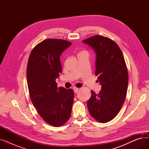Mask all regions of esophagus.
I'll return each instance as SVG.
<instances>
[{
  "label": "esophagus",
  "mask_w": 149,
  "mask_h": 149,
  "mask_svg": "<svg viewBox=\"0 0 149 149\" xmlns=\"http://www.w3.org/2000/svg\"><path fill=\"white\" fill-rule=\"evenodd\" d=\"M73 90H74V92H75V93H77L78 92H79V88H76V87H74V88H73Z\"/></svg>",
  "instance_id": "obj_1"
}]
</instances>
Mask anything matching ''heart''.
I'll use <instances>...</instances> for the list:
<instances>
[{
	"mask_svg": "<svg viewBox=\"0 0 149 149\" xmlns=\"http://www.w3.org/2000/svg\"><path fill=\"white\" fill-rule=\"evenodd\" d=\"M83 52V53H87L86 52H85V51H84V52Z\"/></svg>",
	"mask_w": 149,
	"mask_h": 149,
	"instance_id": "heart-1",
	"label": "heart"
}]
</instances>
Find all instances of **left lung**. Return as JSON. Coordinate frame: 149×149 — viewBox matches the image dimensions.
<instances>
[{"label":"left lung","instance_id":"1","mask_svg":"<svg viewBox=\"0 0 149 149\" xmlns=\"http://www.w3.org/2000/svg\"><path fill=\"white\" fill-rule=\"evenodd\" d=\"M82 42L95 52V74L101 85L98 94L91 91L88 108L93 118L105 123L118 113L126 99L129 80L126 62L119 46L110 38L96 35Z\"/></svg>","mask_w":149,"mask_h":149}]
</instances>
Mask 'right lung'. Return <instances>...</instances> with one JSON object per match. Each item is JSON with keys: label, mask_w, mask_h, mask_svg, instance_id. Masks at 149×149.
<instances>
[{"label": "right lung", "mask_w": 149, "mask_h": 149, "mask_svg": "<svg viewBox=\"0 0 149 149\" xmlns=\"http://www.w3.org/2000/svg\"><path fill=\"white\" fill-rule=\"evenodd\" d=\"M71 44L46 39L34 47L28 59L26 77L31 101L43 120L55 127L63 125L71 114L74 91L57 88L56 82L62 71L60 55Z\"/></svg>", "instance_id": "1"}]
</instances>
